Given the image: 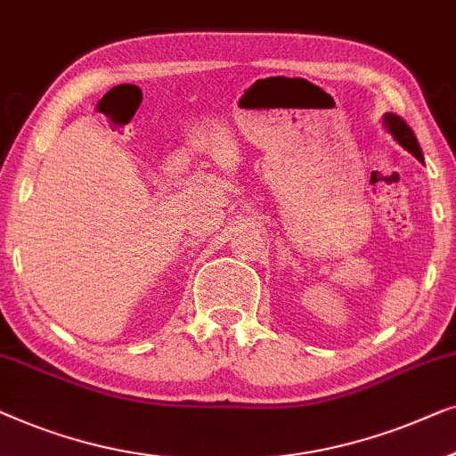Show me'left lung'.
<instances>
[{
    "instance_id": "obj_1",
    "label": "left lung",
    "mask_w": 456,
    "mask_h": 456,
    "mask_svg": "<svg viewBox=\"0 0 456 456\" xmlns=\"http://www.w3.org/2000/svg\"><path fill=\"white\" fill-rule=\"evenodd\" d=\"M384 127L393 134L396 142H399L403 149H407L411 155L418 159V161H423V155H421V149L418 144V138H415V134L411 127H409L405 121H403L399 115L395 113H387L384 115Z\"/></svg>"
}]
</instances>
